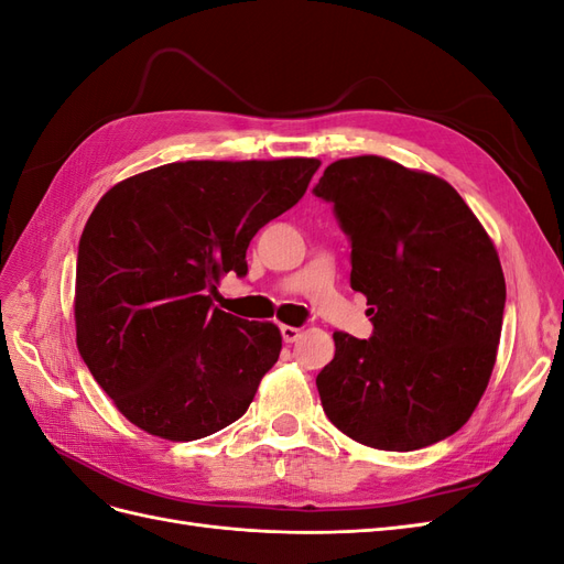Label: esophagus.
Wrapping results in <instances>:
<instances>
[{"label":"esophagus","instance_id":"esophagus-1","mask_svg":"<svg viewBox=\"0 0 564 564\" xmlns=\"http://www.w3.org/2000/svg\"><path fill=\"white\" fill-rule=\"evenodd\" d=\"M280 332H282L284 344H294V340L301 336V329L299 327H289V324H282Z\"/></svg>","mask_w":564,"mask_h":564}]
</instances>
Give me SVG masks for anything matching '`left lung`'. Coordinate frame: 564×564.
I'll list each match as a JSON object with an SVG mask.
<instances>
[{"label": "left lung", "instance_id": "obj_1", "mask_svg": "<svg viewBox=\"0 0 564 564\" xmlns=\"http://www.w3.org/2000/svg\"><path fill=\"white\" fill-rule=\"evenodd\" d=\"M313 193L350 237V286L371 338L334 332L317 373L324 414L360 445L412 452L454 435L485 395L503 324L494 242L454 187L362 155L324 169Z\"/></svg>", "mask_w": 564, "mask_h": 564}]
</instances>
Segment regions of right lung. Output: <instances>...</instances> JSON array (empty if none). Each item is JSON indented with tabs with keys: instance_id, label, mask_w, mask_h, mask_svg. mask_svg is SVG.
Segmentation results:
<instances>
[{
	"instance_id": "add662e5",
	"label": "right lung",
	"mask_w": 564,
	"mask_h": 564,
	"mask_svg": "<svg viewBox=\"0 0 564 564\" xmlns=\"http://www.w3.org/2000/svg\"><path fill=\"white\" fill-rule=\"evenodd\" d=\"M319 160H191L119 181L98 199L77 251V348L141 431L174 442L240 419L282 334L214 308L247 247L303 197Z\"/></svg>"
}]
</instances>
